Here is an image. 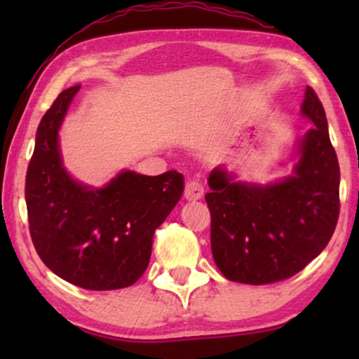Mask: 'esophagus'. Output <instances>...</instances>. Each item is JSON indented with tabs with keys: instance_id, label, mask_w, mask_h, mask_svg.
<instances>
[{
	"instance_id": "34e87169",
	"label": "esophagus",
	"mask_w": 359,
	"mask_h": 359,
	"mask_svg": "<svg viewBox=\"0 0 359 359\" xmlns=\"http://www.w3.org/2000/svg\"><path fill=\"white\" fill-rule=\"evenodd\" d=\"M204 196V188L203 184L198 183V181H188L184 188V198L188 201H198Z\"/></svg>"
}]
</instances>
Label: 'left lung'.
<instances>
[{
  "label": "left lung",
  "mask_w": 359,
  "mask_h": 359,
  "mask_svg": "<svg viewBox=\"0 0 359 359\" xmlns=\"http://www.w3.org/2000/svg\"><path fill=\"white\" fill-rule=\"evenodd\" d=\"M301 112L313 127L297 140L289 176L259 184L238 181L222 166L210 171V248L230 281L258 286L294 276L322 253L337 227L340 166L311 86Z\"/></svg>",
  "instance_id": "1"
}]
</instances>
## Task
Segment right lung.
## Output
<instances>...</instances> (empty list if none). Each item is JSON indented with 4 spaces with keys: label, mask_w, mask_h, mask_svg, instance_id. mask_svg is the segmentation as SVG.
I'll return each instance as SVG.
<instances>
[{
    "label": "right lung",
    "mask_w": 359,
    "mask_h": 359,
    "mask_svg": "<svg viewBox=\"0 0 359 359\" xmlns=\"http://www.w3.org/2000/svg\"><path fill=\"white\" fill-rule=\"evenodd\" d=\"M80 85L62 91L37 127L26 175L29 230L46 266L91 291L132 286L149 266L155 230L178 204V171L147 176L122 170L102 188L63 166L58 130Z\"/></svg>",
    "instance_id": "right-lung-1"
}]
</instances>
